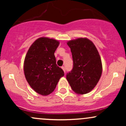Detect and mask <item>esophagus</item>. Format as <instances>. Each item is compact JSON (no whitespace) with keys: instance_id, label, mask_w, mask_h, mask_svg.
<instances>
[{"instance_id":"esophagus-1","label":"esophagus","mask_w":126,"mask_h":126,"mask_svg":"<svg viewBox=\"0 0 126 126\" xmlns=\"http://www.w3.org/2000/svg\"><path fill=\"white\" fill-rule=\"evenodd\" d=\"M62 69H63V71H64V73H65V72H66V69H65V67H64V66H62Z\"/></svg>"}]
</instances>
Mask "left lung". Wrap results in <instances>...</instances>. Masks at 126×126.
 <instances>
[{
	"label": "left lung",
	"instance_id": "8db88e82",
	"mask_svg": "<svg viewBox=\"0 0 126 126\" xmlns=\"http://www.w3.org/2000/svg\"><path fill=\"white\" fill-rule=\"evenodd\" d=\"M73 62L71 72L66 79L72 90L78 94L91 92L100 79L102 71V62L94 43L86 38L69 41Z\"/></svg>",
	"mask_w": 126,
	"mask_h": 126
}]
</instances>
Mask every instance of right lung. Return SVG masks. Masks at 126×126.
<instances>
[{
  "mask_svg": "<svg viewBox=\"0 0 126 126\" xmlns=\"http://www.w3.org/2000/svg\"><path fill=\"white\" fill-rule=\"evenodd\" d=\"M59 45L57 40L41 37L32 43L26 54L24 63L26 79L32 89L43 96L53 92L64 75L56 64L54 52Z\"/></svg>",
  "mask_w": 126,
  "mask_h": 126,
  "instance_id": "right-lung-1",
  "label": "right lung"
}]
</instances>
